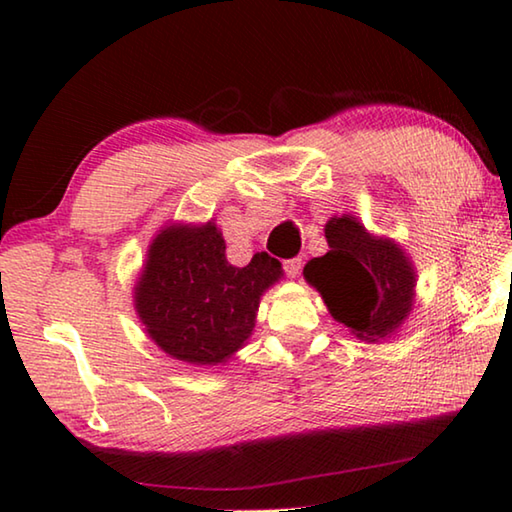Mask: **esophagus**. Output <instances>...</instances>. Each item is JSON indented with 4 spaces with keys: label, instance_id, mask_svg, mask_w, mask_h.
Listing matches in <instances>:
<instances>
[{
    "label": "esophagus",
    "instance_id": "esophagus-1",
    "mask_svg": "<svg viewBox=\"0 0 512 512\" xmlns=\"http://www.w3.org/2000/svg\"><path fill=\"white\" fill-rule=\"evenodd\" d=\"M282 268H284V273H287L289 277H298V275H300V271H302V259H300V257L284 259V262H282Z\"/></svg>",
    "mask_w": 512,
    "mask_h": 512
}]
</instances>
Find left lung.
Listing matches in <instances>:
<instances>
[{
    "label": "left lung",
    "instance_id": "8db88e82",
    "mask_svg": "<svg viewBox=\"0 0 512 512\" xmlns=\"http://www.w3.org/2000/svg\"><path fill=\"white\" fill-rule=\"evenodd\" d=\"M325 237L329 253L305 266L307 282L359 339L391 334L411 311L415 275L409 259L393 241L370 237L348 214L327 221Z\"/></svg>",
    "mask_w": 512,
    "mask_h": 512
}]
</instances>
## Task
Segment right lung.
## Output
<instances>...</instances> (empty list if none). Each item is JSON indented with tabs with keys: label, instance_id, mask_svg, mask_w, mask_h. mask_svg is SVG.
<instances>
[{
	"label": "right lung",
	"instance_id": "1",
	"mask_svg": "<svg viewBox=\"0 0 512 512\" xmlns=\"http://www.w3.org/2000/svg\"><path fill=\"white\" fill-rule=\"evenodd\" d=\"M280 275V262L266 253L244 268L228 264L214 223L169 225L153 239L135 307L164 352L196 366H216L244 345L255 327L259 296Z\"/></svg>",
	"mask_w": 512,
	"mask_h": 512
}]
</instances>
